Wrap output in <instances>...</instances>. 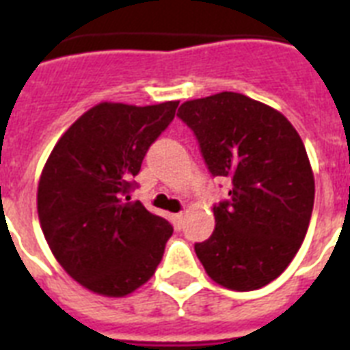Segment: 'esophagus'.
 <instances>
[{"label":"esophagus","mask_w":350,"mask_h":350,"mask_svg":"<svg viewBox=\"0 0 350 350\" xmlns=\"http://www.w3.org/2000/svg\"><path fill=\"white\" fill-rule=\"evenodd\" d=\"M183 219H185V214L183 213L174 214V216H172V221H174V225L178 227V229H181V227H183Z\"/></svg>","instance_id":"esophagus-1"}]
</instances>
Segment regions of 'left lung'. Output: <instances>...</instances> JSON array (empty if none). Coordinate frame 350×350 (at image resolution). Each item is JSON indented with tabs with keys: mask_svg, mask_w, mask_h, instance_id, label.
<instances>
[{
	"mask_svg": "<svg viewBox=\"0 0 350 350\" xmlns=\"http://www.w3.org/2000/svg\"><path fill=\"white\" fill-rule=\"evenodd\" d=\"M178 116L196 134L211 174L232 181L229 202L213 208V236L194 245L196 256L221 287H265L309 229L314 174L301 137L282 112L238 92L185 101Z\"/></svg>",
	"mask_w": 350,
	"mask_h": 350,
	"instance_id": "left-lung-1",
	"label": "left lung"
}]
</instances>
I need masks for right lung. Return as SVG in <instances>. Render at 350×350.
<instances>
[{"label":"right lung","instance_id":"right-lung-1","mask_svg":"<svg viewBox=\"0 0 350 350\" xmlns=\"http://www.w3.org/2000/svg\"><path fill=\"white\" fill-rule=\"evenodd\" d=\"M178 103H98L68 126L41 170V230L57 263L92 293H134L163 258L172 227L129 192Z\"/></svg>","mask_w":350,"mask_h":350}]
</instances>
